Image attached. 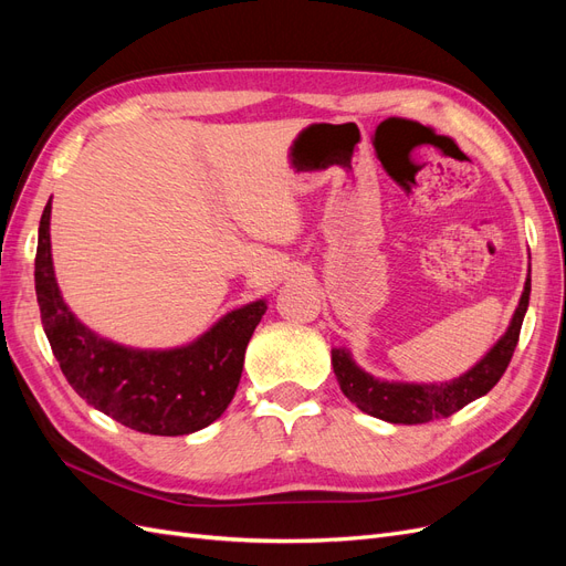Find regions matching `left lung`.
<instances>
[{"mask_svg":"<svg viewBox=\"0 0 566 566\" xmlns=\"http://www.w3.org/2000/svg\"><path fill=\"white\" fill-rule=\"evenodd\" d=\"M528 293L531 276L524 283L520 306L515 310V316H512L505 335L495 342L482 361L472 366L468 373H462L460 378L437 385L389 382L373 378L370 373L358 368L347 349H333V370L339 389L364 413L394 424H422L453 416L462 406L484 397L503 378L510 358L517 347L522 321L528 306Z\"/></svg>","mask_w":566,"mask_h":566,"instance_id":"left-lung-1","label":"left lung"}]
</instances>
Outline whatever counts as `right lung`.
<instances>
[{
	"label": "right lung",
	"mask_w": 566,
	"mask_h": 566,
	"mask_svg": "<svg viewBox=\"0 0 566 566\" xmlns=\"http://www.w3.org/2000/svg\"><path fill=\"white\" fill-rule=\"evenodd\" d=\"M49 219L51 200L40 219L35 290L65 380L101 413L144 434L179 437L214 422L241 382L248 342L266 302L233 310L186 347L148 352L115 345L82 325L63 302L51 262Z\"/></svg>",
	"instance_id": "add662e5"
}]
</instances>
